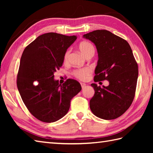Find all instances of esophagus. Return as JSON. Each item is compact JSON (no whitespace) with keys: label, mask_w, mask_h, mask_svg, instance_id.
Masks as SVG:
<instances>
[{"label":"esophagus","mask_w":153,"mask_h":153,"mask_svg":"<svg viewBox=\"0 0 153 153\" xmlns=\"http://www.w3.org/2000/svg\"><path fill=\"white\" fill-rule=\"evenodd\" d=\"M80 84H81V86L82 87V89H84L86 87V84L85 83H80Z\"/></svg>","instance_id":"34e87169"}]
</instances>
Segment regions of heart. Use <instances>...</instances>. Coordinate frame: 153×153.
<instances>
[{"mask_svg":"<svg viewBox=\"0 0 153 153\" xmlns=\"http://www.w3.org/2000/svg\"><path fill=\"white\" fill-rule=\"evenodd\" d=\"M79 48L80 51L87 56V55L90 54L92 52H95V48H94L93 45L89 43L88 41H83L80 43L79 45ZM70 54V50L68 49L66 53L64 54V62L66 63L68 62V59H69ZM92 74V69L89 67H85L83 68H79V69H76L74 70L72 72L73 76L76 77L77 79L79 80L84 81L86 80L88 77Z\"/></svg>","mask_w":153,"mask_h":153,"instance_id":"1","label":"heart"}]
</instances>
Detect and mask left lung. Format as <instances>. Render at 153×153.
I'll return each instance as SVG.
<instances>
[{
  "instance_id": "obj_1",
  "label": "left lung",
  "mask_w": 153,
  "mask_h": 153,
  "mask_svg": "<svg viewBox=\"0 0 153 153\" xmlns=\"http://www.w3.org/2000/svg\"><path fill=\"white\" fill-rule=\"evenodd\" d=\"M95 45L99 60L94 82L108 80L109 85H91L95 94L90 108L96 116L113 120L122 116L134 100L138 77V66L129 43L105 30L83 35Z\"/></svg>"
}]
</instances>
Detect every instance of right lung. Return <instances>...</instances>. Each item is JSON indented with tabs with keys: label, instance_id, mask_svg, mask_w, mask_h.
<instances>
[{
	"label": "right lung",
	"instance_id": "add662e5",
	"mask_svg": "<svg viewBox=\"0 0 153 153\" xmlns=\"http://www.w3.org/2000/svg\"><path fill=\"white\" fill-rule=\"evenodd\" d=\"M76 35L56 33L40 35L23 52L17 76V87L29 111L41 122L51 123L66 114L71 99L81 90L80 83L68 79L62 85L54 73L62 66L68 48Z\"/></svg>",
	"mask_w": 153,
	"mask_h": 153
}]
</instances>
